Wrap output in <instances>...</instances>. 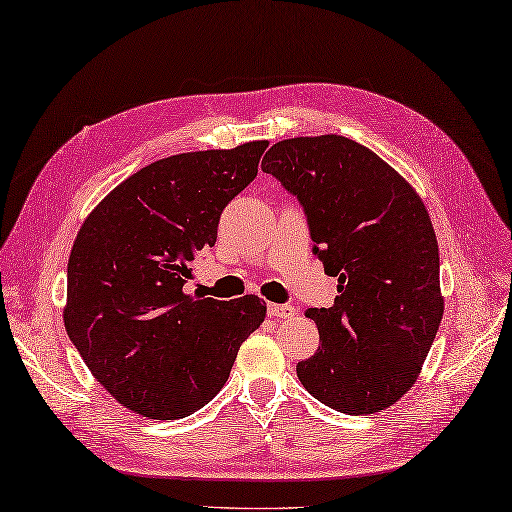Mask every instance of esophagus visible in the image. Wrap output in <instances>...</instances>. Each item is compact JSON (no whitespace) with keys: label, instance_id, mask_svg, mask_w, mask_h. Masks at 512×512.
<instances>
[{"label":"esophagus","instance_id":"34e87169","mask_svg":"<svg viewBox=\"0 0 512 512\" xmlns=\"http://www.w3.org/2000/svg\"><path fill=\"white\" fill-rule=\"evenodd\" d=\"M267 313L269 317H276V320H291L295 315V309L291 304H267Z\"/></svg>","mask_w":512,"mask_h":512}]
</instances>
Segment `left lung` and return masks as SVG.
<instances>
[{"label":"left lung","mask_w":512,"mask_h":512,"mask_svg":"<svg viewBox=\"0 0 512 512\" xmlns=\"http://www.w3.org/2000/svg\"><path fill=\"white\" fill-rule=\"evenodd\" d=\"M263 173L298 197L313 254L337 276L331 309H309L320 348L298 363L317 401L374 414L412 388L445 311L436 232L416 190L344 135L271 146Z\"/></svg>","instance_id":"obj_1"}]
</instances>
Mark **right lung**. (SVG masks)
<instances>
[{"mask_svg":"<svg viewBox=\"0 0 512 512\" xmlns=\"http://www.w3.org/2000/svg\"><path fill=\"white\" fill-rule=\"evenodd\" d=\"M269 142L170 155L124 179L76 234L65 331L113 399L155 420L201 410L265 322L258 295L184 293L192 260L217 243L223 208L258 173Z\"/></svg>","mask_w":512,"mask_h":512,"instance_id":"right-lung-1","label":"right lung"}]
</instances>
